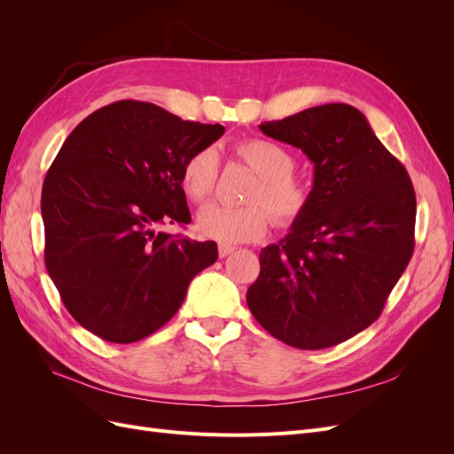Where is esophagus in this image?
<instances>
[{"label": "esophagus", "instance_id": "esophagus-1", "mask_svg": "<svg viewBox=\"0 0 454 454\" xmlns=\"http://www.w3.org/2000/svg\"><path fill=\"white\" fill-rule=\"evenodd\" d=\"M217 252H219V257H227V255H231L232 252H235V246H231V244H219Z\"/></svg>", "mask_w": 454, "mask_h": 454}]
</instances>
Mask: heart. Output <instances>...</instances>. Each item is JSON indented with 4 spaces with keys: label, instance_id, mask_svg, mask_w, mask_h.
I'll return each instance as SVG.
<instances>
[{
    "label": "heart",
    "instance_id": "1",
    "mask_svg": "<svg viewBox=\"0 0 454 454\" xmlns=\"http://www.w3.org/2000/svg\"><path fill=\"white\" fill-rule=\"evenodd\" d=\"M237 153L259 174L252 185L248 202L227 206L212 202L200 208L197 231L202 237L223 244L250 242L263 237L269 213L278 227H292L310 206V185L294 174V155L280 144L265 138H250L237 144ZM219 157L214 147H202L189 155L182 168V189L193 202L208 199L217 184Z\"/></svg>",
    "mask_w": 454,
    "mask_h": 454
}]
</instances>
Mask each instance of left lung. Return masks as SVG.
Returning a JSON list of instances; mask_svg holds the SVG:
<instances>
[{
	"instance_id": "obj_1",
	"label": "left lung",
	"mask_w": 454,
	"mask_h": 454,
	"mask_svg": "<svg viewBox=\"0 0 454 454\" xmlns=\"http://www.w3.org/2000/svg\"><path fill=\"white\" fill-rule=\"evenodd\" d=\"M259 130L303 151L314 180L307 214L261 250L246 301L286 345L335 347L379 318L413 255V184L348 104L309 107Z\"/></svg>"
}]
</instances>
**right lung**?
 Instances as JSON below:
<instances>
[{"label":"right lung","instance_id":"right-lung-1","mask_svg":"<svg viewBox=\"0 0 454 454\" xmlns=\"http://www.w3.org/2000/svg\"><path fill=\"white\" fill-rule=\"evenodd\" d=\"M155 104L121 100L67 136L41 191L45 265L74 318L104 340L136 342L182 307L217 246L162 225L191 222L182 168L223 136Z\"/></svg>","mask_w":454,"mask_h":454}]
</instances>
